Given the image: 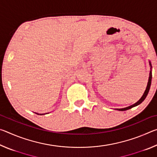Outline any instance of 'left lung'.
<instances>
[{
  "label": "left lung",
  "instance_id": "1",
  "mask_svg": "<svg viewBox=\"0 0 157 157\" xmlns=\"http://www.w3.org/2000/svg\"><path fill=\"white\" fill-rule=\"evenodd\" d=\"M150 66H151V63H150ZM151 82H152V72H151V71H150V77H149V80H148V83H147V87H146V89H145V93H144V94H143V96L141 97V98H140V99L139 101H138L137 102L135 103L134 105L129 106V107H126V108L117 109V110H118V111H125V110H127V109H131V108L134 107H136V106H137V105H139V104H140V103H141V102H143V101L145 99L146 96H147V94H148L149 90H150V86H151Z\"/></svg>",
  "mask_w": 157,
  "mask_h": 157
}]
</instances>
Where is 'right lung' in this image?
Listing matches in <instances>:
<instances>
[{
    "label": "right lung",
    "mask_w": 157,
    "mask_h": 157,
    "mask_svg": "<svg viewBox=\"0 0 157 157\" xmlns=\"http://www.w3.org/2000/svg\"><path fill=\"white\" fill-rule=\"evenodd\" d=\"M36 114H38V115H44V113H43V114H39V113H36Z\"/></svg>",
    "instance_id": "add662e5"
}]
</instances>
